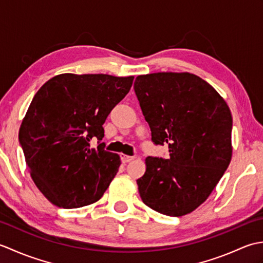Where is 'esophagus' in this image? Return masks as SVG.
Instances as JSON below:
<instances>
[{"label":"esophagus","instance_id":"esophagus-1","mask_svg":"<svg viewBox=\"0 0 263 263\" xmlns=\"http://www.w3.org/2000/svg\"><path fill=\"white\" fill-rule=\"evenodd\" d=\"M121 159H122V161L123 163H130L131 160H133L135 159V157H133V156H126V155H121Z\"/></svg>","mask_w":263,"mask_h":263}]
</instances>
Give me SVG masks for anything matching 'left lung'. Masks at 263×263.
<instances>
[{"label":"left lung","instance_id":"left-lung-1","mask_svg":"<svg viewBox=\"0 0 263 263\" xmlns=\"http://www.w3.org/2000/svg\"><path fill=\"white\" fill-rule=\"evenodd\" d=\"M135 91L155 144H168L170 158H146L137 180L144 204L180 217L203 203L232 158L230 107L214 87L195 74L158 72L139 76Z\"/></svg>","mask_w":263,"mask_h":263}]
</instances>
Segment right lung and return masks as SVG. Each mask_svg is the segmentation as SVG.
<instances>
[{"mask_svg": "<svg viewBox=\"0 0 263 263\" xmlns=\"http://www.w3.org/2000/svg\"><path fill=\"white\" fill-rule=\"evenodd\" d=\"M135 77L63 73L33 96L19 131L32 181L61 208H80L103 197L121 165L105 150L103 124L130 91ZM97 138L99 147L90 149Z\"/></svg>", "mask_w": 263, "mask_h": 263, "instance_id": "1", "label": "right lung"}]
</instances>
